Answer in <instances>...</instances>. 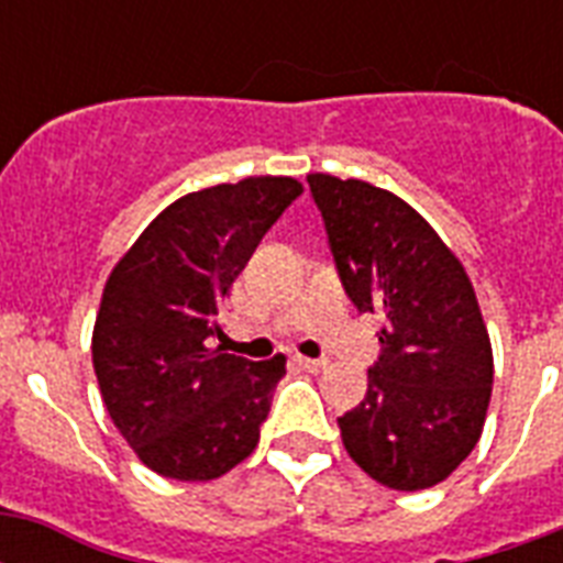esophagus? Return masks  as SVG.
<instances>
[{"mask_svg": "<svg viewBox=\"0 0 563 563\" xmlns=\"http://www.w3.org/2000/svg\"><path fill=\"white\" fill-rule=\"evenodd\" d=\"M295 365H300L303 371H312V374H318V371L327 368V360H307V356H295Z\"/></svg>", "mask_w": 563, "mask_h": 563, "instance_id": "esophagus-1", "label": "esophagus"}]
</instances>
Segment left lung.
<instances>
[{"label":"left lung","instance_id":"left-lung-1","mask_svg":"<svg viewBox=\"0 0 563 563\" xmlns=\"http://www.w3.org/2000/svg\"><path fill=\"white\" fill-rule=\"evenodd\" d=\"M307 180L347 298L383 318L365 400L339 418L344 450L385 488H432L479 441L494 385L471 277L388 189L321 172Z\"/></svg>","mask_w":563,"mask_h":563}]
</instances>
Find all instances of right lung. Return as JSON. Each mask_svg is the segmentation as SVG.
I'll return each mask as SVG.
<instances>
[{"mask_svg": "<svg viewBox=\"0 0 563 563\" xmlns=\"http://www.w3.org/2000/svg\"><path fill=\"white\" fill-rule=\"evenodd\" d=\"M300 192L263 175L184 195L110 272L92 368L110 420L166 479H219L254 453L286 356L251 362L212 339L233 280Z\"/></svg>", "mask_w": 563, "mask_h": 563, "instance_id": "add662e5", "label": "right lung"}]
</instances>
